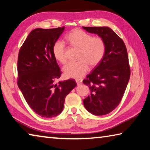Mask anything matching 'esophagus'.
I'll list each match as a JSON object with an SVG mask.
<instances>
[{"mask_svg":"<svg viewBox=\"0 0 150 150\" xmlns=\"http://www.w3.org/2000/svg\"><path fill=\"white\" fill-rule=\"evenodd\" d=\"M76 82H77V84L78 86H79L82 84V81H81V80H76Z\"/></svg>","mask_w":150,"mask_h":150,"instance_id":"obj_1","label":"esophagus"}]
</instances>
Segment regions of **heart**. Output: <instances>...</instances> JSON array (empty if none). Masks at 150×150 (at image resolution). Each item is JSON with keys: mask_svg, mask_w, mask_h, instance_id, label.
Wrapping results in <instances>:
<instances>
[{"mask_svg": "<svg viewBox=\"0 0 150 150\" xmlns=\"http://www.w3.org/2000/svg\"><path fill=\"white\" fill-rule=\"evenodd\" d=\"M67 40L70 44L79 48L77 62H69L63 67V72L67 77L79 79L89 69L99 63L105 54L106 45L102 38L92 36L85 31L75 29L67 35ZM53 54L58 62L65 63L67 62L65 44L62 40H57L53 45Z\"/></svg>", "mask_w": 150, "mask_h": 150, "instance_id": "b5f03b06", "label": "heart"}]
</instances>
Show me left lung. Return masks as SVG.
<instances>
[{"mask_svg": "<svg viewBox=\"0 0 150 150\" xmlns=\"http://www.w3.org/2000/svg\"><path fill=\"white\" fill-rule=\"evenodd\" d=\"M83 28L102 38L106 45L103 59L83 81L91 91L83 104L93 115H105L120 104L130 79L128 53L123 40L110 28Z\"/></svg>", "mask_w": 150, "mask_h": 150, "instance_id": "obj_1", "label": "left lung"}]
</instances>
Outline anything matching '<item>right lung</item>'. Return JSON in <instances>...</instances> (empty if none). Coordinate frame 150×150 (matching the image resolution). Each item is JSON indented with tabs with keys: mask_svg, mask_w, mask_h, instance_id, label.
<instances>
[{
	"mask_svg": "<svg viewBox=\"0 0 150 150\" xmlns=\"http://www.w3.org/2000/svg\"><path fill=\"white\" fill-rule=\"evenodd\" d=\"M64 29H34L19 51L18 86L30 107L44 118L59 115L65 96L77 86L73 79L55 83L62 72L53 54V45Z\"/></svg>",
	"mask_w": 150,
	"mask_h": 150,
	"instance_id": "add662e5",
	"label": "right lung"
}]
</instances>
